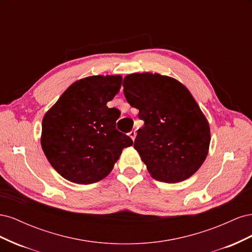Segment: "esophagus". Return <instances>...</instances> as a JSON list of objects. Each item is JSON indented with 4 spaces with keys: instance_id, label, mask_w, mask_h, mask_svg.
<instances>
[{
    "instance_id": "34e87169",
    "label": "esophagus",
    "mask_w": 252,
    "mask_h": 252,
    "mask_svg": "<svg viewBox=\"0 0 252 252\" xmlns=\"http://www.w3.org/2000/svg\"><path fill=\"white\" fill-rule=\"evenodd\" d=\"M129 136H130V138L134 141V139H135V136H136V132H135V130H131L130 132H129Z\"/></svg>"
}]
</instances>
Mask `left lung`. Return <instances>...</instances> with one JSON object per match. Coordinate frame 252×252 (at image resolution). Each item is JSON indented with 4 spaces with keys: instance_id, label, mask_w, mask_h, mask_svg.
Instances as JSON below:
<instances>
[{
    "instance_id": "left-lung-1",
    "label": "left lung",
    "mask_w": 252,
    "mask_h": 252,
    "mask_svg": "<svg viewBox=\"0 0 252 252\" xmlns=\"http://www.w3.org/2000/svg\"><path fill=\"white\" fill-rule=\"evenodd\" d=\"M123 87L144 121L134 149L151 177L165 183L191 177L207 157L210 129L189 90L172 78L148 72L127 75Z\"/></svg>"
}]
</instances>
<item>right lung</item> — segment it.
Masks as SVG:
<instances>
[{
  "label": "right lung",
  "instance_id": "add662e5",
  "mask_svg": "<svg viewBox=\"0 0 252 252\" xmlns=\"http://www.w3.org/2000/svg\"><path fill=\"white\" fill-rule=\"evenodd\" d=\"M121 75H94L67 88L44 116L41 144L51 166L77 184H93L113 168L132 140L116 128L120 111L108 108Z\"/></svg>",
  "mask_w": 252,
  "mask_h": 252
}]
</instances>
